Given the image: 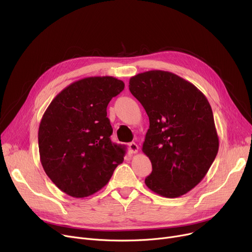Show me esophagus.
Listing matches in <instances>:
<instances>
[{
	"mask_svg": "<svg viewBox=\"0 0 252 252\" xmlns=\"http://www.w3.org/2000/svg\"><path fill=\"white\" fill-rule=\"evenodd\" d=\"M128 150L130 153H137L139 150V146L135 143V142H131L128 144Z\"/></svg>",
	"mask_w": 252,
	"mask_h": 252,
	"instance_id": "1",
	"label": "esophagus"
}]
</instances>
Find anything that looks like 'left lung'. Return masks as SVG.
<instances>
[{
	"label": "left lung",
	"mask_w": 252,
	"mask_h": 252,
	"mask_svg": "<svg viewBox=\"0 0 252 252\" xmlns=\"http://www.w3.org/2000/svg\"><path fill=\"white\" fill-rule=\"evenodd\" d=\"M128 88L149 117L142 150L152 171L145 184L167 198L188 193L205 177L219 151L206 97L191 83L162 70L130 77Z\"/></svg>",
	"instance_id": "8db88e82"
}]
</instances>
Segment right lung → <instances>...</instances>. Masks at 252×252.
Listing matches in <instances>:
<instances>
[{
    "mask_svg": "<svg viewBox=\"0 0 252 252\" xmlns=\"http://www.w3.org/2000/svg\"><path fill=\"white\" fill-rule=\"evenodd\" d=\"M125 89L112 76L77 81L53 99L38 128L39 158L45 173L64 193L88 197L107 184L125 148L112 143L107 117L110 100Z\"/></svg>",
    "mask_w": 252,
    "mask_h": 252,
    "instance_id": "add662e5",
    "label": "right lung"
}]
</instances>
